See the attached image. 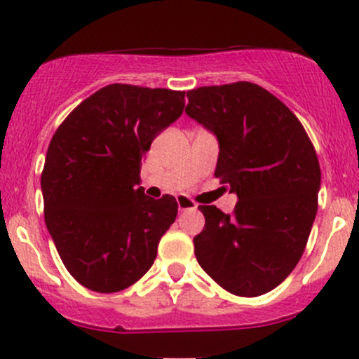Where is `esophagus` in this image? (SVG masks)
<instances>
[{"mask_svg": "<svg viewBox=\"0 0 359 359\" xmlns=\"http://www.w3.org/2000/svg\"><path fill=\"white\" fill-rule=\"evenodd\" d=\"M176 202H178L180 211H191V209L197 208V204H195V202L191 201L190 197H184V195H180V197H176Z\"/></svg>", "mask_w": 359, "mask_h": 359, "instance_id": "obj_1", "label": "esophagus"}]
</instances>
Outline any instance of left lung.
Here are the masks:
<instances>
[{"label":"left lung","mask_w":359,"mask_h":359,"mask_svg":"<svg viewBox=\"0 0 359 359\" xmlns=\"http://www.w3.org/2000/svg\"><path fill=\"white\" fill-rule=\"evenodd\" d=\"M190 118L215 134L216 178L237 195L233 215L198 205V265L226 292L258 297L281 285L307 244L321 169L295 115L250 81L187 92Z\"/></svg>","instance_id":"8db88e82"}]
</instances>
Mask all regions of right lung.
<instances>
[{
  "mask_svg": "<svg viewBox=\"0 0 359 359\" xmlns=\"http://www.w3.org/2000/svg\"><path fill=\"white\" fill-rule=\"evenodd\" d=\"M183 108L184 92L113 83L55 130L41 175L45 223L62 264L85 288L120 292L154 265L178 204L172 195H144L141 161Z\"/></svg>",
  "mask_w": 359,
  "mask_h": 359,
  "instance_id": "obj_1",
  "label": "right lung"
}]
</instances>
